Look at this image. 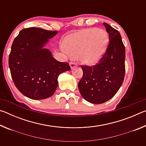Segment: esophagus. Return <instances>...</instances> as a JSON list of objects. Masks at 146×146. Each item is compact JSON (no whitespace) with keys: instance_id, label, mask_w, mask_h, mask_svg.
<instances>
[{"instance_id":"34e87169","label":"esophagus","mask_w":146,"mask_h":146,"mask_svg":"<svg viewBox=\"0 0 146 146\" xmlns=\"http://www.w3.org/2000/svg\"><path fill=\"white\" fill-rule=\"evenodd\" d=\"M70 66L71 69H73V68H75L76 66H77V64H76V63H75V62H70Z\"/></svg>"}]
</instances>
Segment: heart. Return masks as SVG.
Returning a JSON list of instances; mask_svg holds the SVG:
<instances>
[{"label": "heart", "mask_w": 146, "mask_h": 146, "mask_svg": "<svg viewBox=\"0 0 146 146\" xmlns=\"http://www.w3.org/2000/svg\"><path fill=\"white\" fill-rule=\"evenodd\" d=\"M108 34L97 28L85 29L66 38L64 51L73 58H80L88 66L95 64L102 57L107 48Z\"/></svg>", "instance_id": "b5f03b06"}]
</instances>
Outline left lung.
<instances>
[{"label":"left lung","instance_id":"8db88e82","mask_svg":"<svg viewBox=\"0 0 146 146\" xmlns=\"http://www.w3.org/2000/svg\"><path fill=\"white\" fill-rule=\"evenodd\" d=\"M110 43L106 53L93 66H81L83 76L78 84L82 97L92 104H102L114 97L125 76V51L119 31L104 23Z\"/></svg>","mask_w":146,"mask_h":146}]
</instances>
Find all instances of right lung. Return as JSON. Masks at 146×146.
<instances>
[{"label":"right lung","instance_id":"1","mask_svg":"<svg viewBox=\"0 0 146 146\" xmlns=\"http://www.w3.org/2000/svg\"><path fill=\"white\" fill-rule=\"evenodd\" d=\"M57 31L39 28L23 29L12 44L9 67L15 85L24 96L42 100L52 96L58 86V76L71 70L67 62L54 58L43 47Z\"/></svg>","mask_w":146,"mask_h":146}]
</instances>
